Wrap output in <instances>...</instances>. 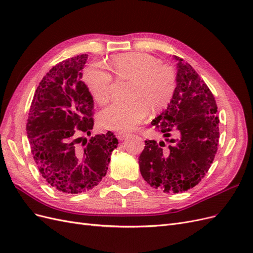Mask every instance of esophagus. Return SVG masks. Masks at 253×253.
Returning a JSON list of instances; mask_svg holds the SVG:
<instances>
[{"instance_id": "esophagus-1", "label": "esophagus", "mask_w": 253, "mask_h": 253, "mask_svg": "<svg viewBox=\"0 0 253 253\" xmlns=\"http://www.w3.org/2000/svg\"><path fill=\"white\" fill-rule=\"evenodd\" d=\"M128 136V134L126 133H124V132H118L116 133V137L119 139V140H124L125 138H126V137Z\"/></svg>"}]
</instances>
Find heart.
I'll return each instance as SVG.
<instances>
[{"label":"heart","mask_w":253,"mask_h":253,"mask_svg":"<svg viewBox=\"0 0 253 253\" xmlns=\"http://www.w3.org/2000/svg\"><path fill=\"white\" fill-rule=\"evenodd\" d=\"M113 73L119 80H131L128 100L117 101L100 116L101 125L115 131H131L153 113L165 110L172 101L176 89V75L170 65L148 53L126 52L111 60ZM83 80L99 103L112 99L113 76L101 63L90 64L83 73Z\"/></svg>","instance_id":"b5f03b06"}]
</instances>
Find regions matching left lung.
Masks as SVG:
<instances>
[{"label": "left lung", "mask_w": 253, "mask_h": 253, "mask_svg": "<svg viewBox=\"0 0 253 253\" xmlns=\"http://www.w3.org/2000/svg\"><path fill=\"white\" fill-rule=\"evenodd\" d=\"M177 61L176 89L167 110L152 121L166 141L145 140L138 158L143 179L155 189L178 193L195 187L210 169L219 139L217 105L189 63ZM175 135L176 140L169 139Z\"/></svg>", "instance_id": "left-lung-1"}]
</instances>
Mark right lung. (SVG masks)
I'll return each instance as SVG.
<instances>
[{
  "mask_svg": "<svg viewBox=\"0 0 253 253\" xmlns=\"http://www.w3.org/2000/svg\"><path fill=\"white\" fill-rule=\"evenodd\" d=\"M86 60L79 55L50 68L36 89L26 124L38 170L49 186L67 194L97 186L118 144L110 131L89 140L80 137L94 126L93 96L81 80Z\"/></svg>",
  "mask_w": 253,
  "mask_h": 253,
  "instance_id": "1",
  "label": "right lung"
}]
</instances>
